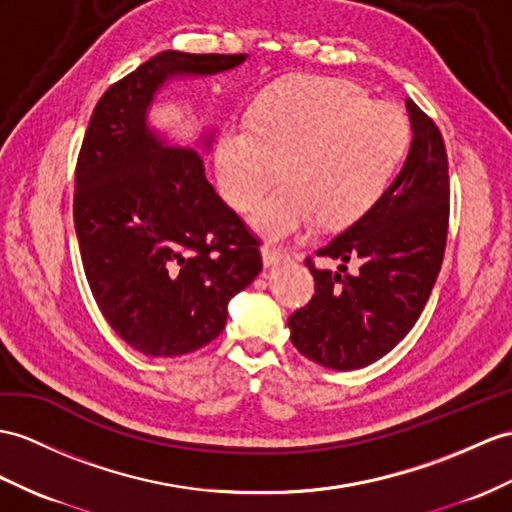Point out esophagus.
<instances>
[{"mask_svg": "<svg viewBox=\"0 0 512 512\" xmlns=\"http://www.w3.org/2000/svg\"><path fill=\"white\" fill-rule=\"evenodd\" d=\"M260 254H263L265 267H273V265H278V263H284V260H289V256H286L284 252H280V249L271 247V245H265L263 249H260Z\"/></svg>", "mask_w": 512, "mask_h": 512, "instance_id": "esophagus-1", "label": "esophagus"}]
</instances>
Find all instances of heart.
Segmentation results:
<instances>
[{
  "label": "heart",
  "mask_w": 512,
  "mask_h": 512,
  "mask_svg": "<svg viewBox=\"0 0 512 512\" xmlns=\"http://www.w3.org/2000/svg\"><path fill=\"white\" fill-rule=\"evenodd\" d=\"M408 145L404 112L371 102L360 86L321 76L273 84L249 121L230 123L217 141V176L228 202L247 213L280 176L286 184L252 215L269 241L313 226L363 217L389 186Z\"/></svg>",
  "instance_id": "b5f03b06"
}]
</instances>
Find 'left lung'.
<instances>
[{"label": "left lung", "instance_id": "obj_1", "mask_svg": "<svg viewBox=\"0 0 512 512\" xmlns=\"http://www.w3.org/2000/svg\"><path fill=\"white\" fill-rule=\"evenodd\" d=\"M413 128L408 156L389 189L317 256L339 269L306 267L315 295L289 317L291 343L315 363L352 371L389 354L415 326L441 271L450 176L443 136L413 99H406ZM345 262H356L354 277Z\"/></svg>", "mask_w": 512, "mask_h": 512}]
</instances>
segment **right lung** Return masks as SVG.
<instances>
[{
    "label": "right lung",
    "mask_w": 512,
    "mask_h": 512,
    "mask_svg": "<svg viewBox=\"0 0 512 512\" xmlns=\"http://www.w3.org/2000/svg\"><path fill=\"white\" fill-rule=\"evenodd\" d=\"M245 60L167 49L112 84L91 115L73 199L82 265L110 328L145 356H182L217 339L230 299L263 271L256 239L204 176L215 132L176 145L149 123L169 82Z\"/></svg>",
    "instance_id": "obj_1"
}]
</instances>
